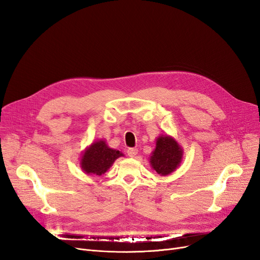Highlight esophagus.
Wrapping results in <instances>:
<instances>
[{
  "label": "esophagus",
  "instance_id": "1",
  "mask_svg": "<svg viewBox=\"0 0 260 260\" xmlns=\"http://www.w3.org/2000/svg\"><path fill=\"white\" fill-rule=\"evenodd\" d=\"M126 153H127V155L129 156V157H135L136 155L138 154V148H136V147H129L127 151H126Z\"/></svg>",
  "mask_w": 260,
  "mask_h": 260
}]
</instances>
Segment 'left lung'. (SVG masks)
I'll list each match as a JSON object with an SVG mask.
<instances>
[{
	"instance_id": "left-lung-1",
	"label": "left lung",
	"mask_w": 260,
	"mask_h": 260,
	"mask_svg": "<svg viewBox=\"0 0 260 260\" xmlns=\"http://www.w3.org/2000/svg\"><path fill=\"white\" fill-rule=\"evenodd\" d=\"M182 149L173 138L160 136L156 142V148L151 157L153 169L160 175H169L180 165Z\"/></svg>"
}]
</instances>
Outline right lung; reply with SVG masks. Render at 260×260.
<instances>
[{"label": "right lung", "instance_id": "right-lung-1", "mask_svg": "<svg viewBox=\"0 0 260 260\" xmlns=\"http://www.w3.org/2000/svg\"><path fill=\"white\" fill-rule=\"evenodd\" d=\"M123 156L116 149L109 148L105 141H97L88 147L82 156L81 166L87 174L102 175L112 167L115 160Z\"/></svg>", "mask_w": 260, "mask_h": 260}]
</instances>
